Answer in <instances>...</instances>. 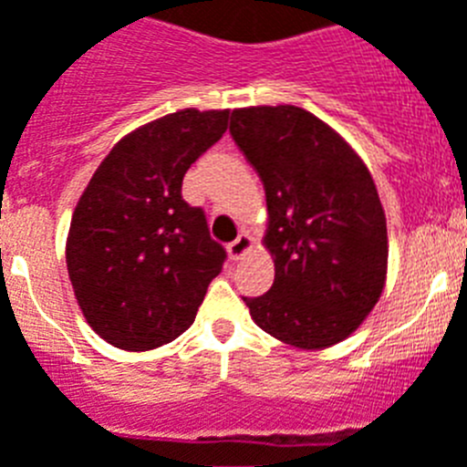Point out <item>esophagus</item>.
Returning <instances> with one entry per match:
<instances>
[{
    "mask_svg": "<svg viewBox=\"0 0 467 467\" xmlns=\"http://www.w3.org/2000/svg\"><path fill=\"white\" fill-rule=\"evenodd\" d=\"M251 248H254V239L248 237L246 233H242L237 239H234V242L228 244L230 260H234V263H237V260H242L244 255H246L248 251H251Z\"/></svg>",
    "mask_w": 467,
    "mask_h": 467,
    "instance_id": "obj_1",
    "label": "esophagus"
}]
</instances>
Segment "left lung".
Masks as SVG:
<instances>
[{"label":"left lung","instance_id":"left-lung-1","mask_svg":"<svg viewBox=\"0 0 467 467\" xmlns=\"http://www.w3.org/2000/svg\"><path fill=\"white\" fill-rule=\"evenodd\" d=\"M230 133L267 195L274 285L244 297L260 329L322 350L350 337L387 278V219L364 161L297 106L233 110Z\"/></svg>","mask_w":467,"mask_h":467}]
</instances>
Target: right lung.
<instances>
[{
    "label": "right lung",
    "mask_w": 467,
    "mask_h": 467,
    "mask_svg": "<svg viewBox=\"0 0 467 467\" xmlns=\"http://www.w3.org/2000/svg\"><path fill=\"white\" fill-rule=\"evenodd\" d=\"M228 110L172 112L130 130L96 168L73 212L67 267L82 316L121 350H154L195 320L225 248L182 182L228 129Z\"/></svg>",
    "instance_id": "obj_1"
}]
</instances>
